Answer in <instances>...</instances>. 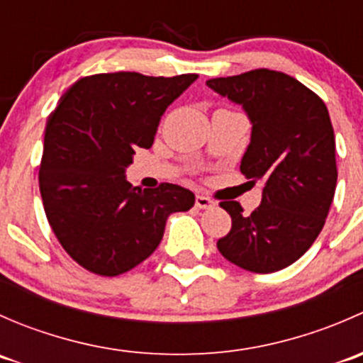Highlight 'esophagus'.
Returning <instances> with one entry per match:
<instances>
[{
	"label": "esophagus",
	"instance_id": "obj_1",
	"mask_svg": "<svg viewBox=\"0 0 363 363\" xmlns=\"http://www.w3.org/2000/svg\"><path fill=\"white\" fill-rule=\"evenodd\" d=\"M195 203H196V207H199V208H211V207H214V205H216L211 199H208V196H203V195H196Z\"/></svg>",
	"mask_w": 363,
	"mask_h": 363
}]
</instances>
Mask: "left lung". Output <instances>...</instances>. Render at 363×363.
Wrapping results in <instances>:
<instances>
[{
    "label": "left lung",
    "mask_w": 363,
    "mask_h": 363,
    "mask_svg": "<svg viewBox=\"0 0 363 363\" xmlns=\"http://www.w3.org/2000/svg\"><path fill=\"white\" fill-rule=\"evenodd\" d=\"M242 105L251 142L240 172L262 181V203L244 214L239 202H221L232 230L218 250L233 265L256 274L286 269L320 235L337 184L335 137L327 105L283 72L259 68L207 80Z\"/></svg>",
    "instance_id": "1"
}]
</instances>
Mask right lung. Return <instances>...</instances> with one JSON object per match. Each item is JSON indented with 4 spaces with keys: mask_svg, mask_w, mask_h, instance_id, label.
<instances>
[{
    "mask_svg": "<svg viewBox=\"0 0 363 363\" xmlns=\"http://www.w3.org/2000/svg\"><path fill=\"white\" fill-rule=\"evenodd\" d=\"M196 73L147 77L98 73L77 80L49 116L40 193L65 251L98 276H119L155 252L172 212L195 205L177 184L135 188L126 181L137 147L155 142L161 116Z\"/></svg>",
    "mask_w": 363,
    "mask_h": 363,
    "instance_id": "obj_1",
    "label": "right lung"
}]
</instances>
